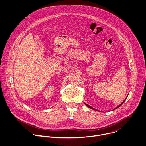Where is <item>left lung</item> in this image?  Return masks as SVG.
Masks as SVG:
<instances>
[{
	"mask_svg": "<svg viewBox=\"0 0 146 146\" xmlns=\"http://www.w3.org/2000/svg\"><path fill=\"white\" fill-rule=\"evenodd\" d=\"M127 97H128V96H127ZM126 99H127V98H126ZM125 100H123V102H122V103H121V104H120V105H119V106H117V108H115V109H114V110H115V109H117V108H119V106H121V105H122V103H123V102H125ZM85 105H86V106H87V107H88V108H90V109H92V110H96V109H94V108H92V107H91V106H89V105H87V104H86V103H85Z\"/></svg>",
	"mask_w": 146,
	"mask_h": 146,
	"instance_id": "1",
	"label": "left lung"
}]
</instances>
